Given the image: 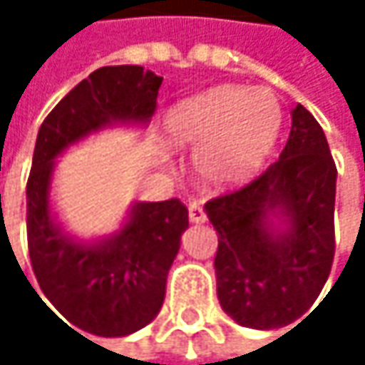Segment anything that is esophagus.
Masks as SVG:
<instances>
[{
    "instance_id": "obj_1",
    "label": "esophagus",
    "mask_w": 365,
    "mask_h": 365,
    "mask_svg": "<svg viewBox=\"0 0 365 365\" xmlns=\"http://www.w3.org/2000/svg\"><path fill=\"white\" fill-rule=\"evenodd\" d=\"M187 217H190L192 224H202V222L207 220V213H205V209H202L198 202H192V205L187 207Z\"/></svg>"
}]
</instances>
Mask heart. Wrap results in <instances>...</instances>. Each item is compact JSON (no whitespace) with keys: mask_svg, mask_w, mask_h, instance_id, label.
<instances>
[{"mask_svg":"<svg viewBox=\"0 0 365 365\" xmlns=\"http://www.w3.org/2000/svg\"><path fill=\"white\" fill-rule=\"evenodd\" d=\"M281 126L279 99L247 86H217L187 97L165 118L169 143L196 150V171L211 187L247 182L274 150Z\"/></svg>","mask_w":365,"mask_h":365,"instance_id":"heart-1","label":"heart"}]
</instances>
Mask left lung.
<instances>
[{
  "mask_svg": "<svg viewBox=\"0 0 365 365\" xmlns=\"http://www.w3.org/2000/svg\"><path fill=\"white\" fill-rule=\"evenodd\" d=\"M334 200L336 165L328 139L298 103L279 160L247 185L205 205L217 230V298L237 324L283 328L315 304L336 250ZM270 217L288 226L274 231Z\"/></svg>",
  "mask_w": 365,
  "mask_h": 365,
  "instance_id": "left-lung-1",
  "label": "left lung"
}]
</instances>
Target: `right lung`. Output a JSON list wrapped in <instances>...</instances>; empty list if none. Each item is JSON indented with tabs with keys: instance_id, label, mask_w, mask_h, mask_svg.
Listing matches in <instances>:
<instances>
[{
	"instance_id": "1",
	"label": "right lung",
	"mask_w": 365,
	"mask_h": 365,
	"mask_svg": "<svg viewBox=\"0 0 365 365\" xmlns=\"http://www.w3.org/2000/svg\"><path fill=\"white\" fill-rule=\"evenodd\" d=\"M160 84V76L139 65L101 67L56 103L37 133L27 182L31 266L50 304L73 328L95 336H126L158 315L169 268L187 228V209L180 198L137 202L113 237L99 243L76 241L50 213L54 158L103 126L145 124L156 111Z\"/></svg>"
}]
</instances>
